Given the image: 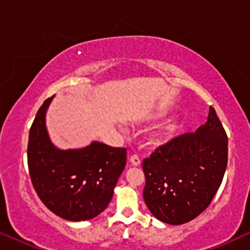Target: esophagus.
<instances>
[{"mask_svg":"<svg viewBox=\"0 0 250 250\" xmlns=\"http://www.w3.org/2000/svg\"><path fill=\"white\" fill-rule=\"evenodd\" d=\"M129 163L132 164V166H140V164H141V160L136 155H133L131 158H129Z\"/></svg>","mask_w":250,"mask_h":250,"instance_id":"obj_1","label":"esophagus"}]
</instances>
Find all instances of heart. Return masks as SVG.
<instances>
[{
    "mask_svg": "<svg viewBox=\"0 0 250 250\" xmlns=\"http://www.w3.org/2000/svg\"><path fill=\"white\" fill-rule=\"evenodd\" d=\"M176 128H177V124H176V123L168 122L165 126H164L163 129H162V132L159 133V135L157 136L155 141H159V140H162V139H164V138H167V136L172 135L173 133L176 131Z\"/></svg>",
    "mask_w": 250,
    "mask_h": 250,
    "instance_id": "heart-1",
    "label": "heart"
}]
</instances>
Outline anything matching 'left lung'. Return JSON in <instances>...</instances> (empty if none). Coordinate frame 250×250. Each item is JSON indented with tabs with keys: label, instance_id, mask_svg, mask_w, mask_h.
<instances>
[{
	"label": "left lung",
	"instance_id": "left-lung-1",
	"mask_svg": "<svg viewBox=\"0 0 250 250\" xmlns=\"http://www.w3.org/2000/svg\"><path fill=\"white\" fill-rule=\"evenodd\" d=\"M227 164L228 136L210 107L206 124L159 146L143 160L146 205L164 223L192 221L209 206Z\"/></svg>",
	"mask_w": 250,
	"mask_h": 250
}]
</instances>
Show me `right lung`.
Returning <instances> with one entry per match:
<instances>
[{
	"mask_svg": "<svg viewBox=\"0 0 250 250\" xmlns=\"http://www.w3.org/2000/svg\"><path fill=\"white\" fill-rule=\"evenodd\" d=\"M52 98L41 105L29 131L30 180L37 196L52 213L73 222L91 220L110 203L126 165V149L97 141L82 149H57L45 126Z\"/></svg>",
	"mask_w": 250,
	"mask_h": 250,
	"instance_id": "add662e5",
	"label": "right lung"
}]
</instances>
